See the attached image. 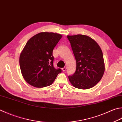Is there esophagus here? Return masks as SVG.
Wrapping results in <instances>:
<instances>
[{
	"mask_svg": "<svg viewBox=\"0 0 122 122\" xmlns=\"http://www.w3.org/2000/svg\"><path fill=\"white\" fill-rule=\"evenodd\" d=\"M62 70H63V72H65V71L66 70V67H64V68H62Z\"/></svg>",
	"mask_w": 122,
	"mask_h": 122,
	"instance_id": "obj_1",
	"label": "esophagus"
}]
</instances>
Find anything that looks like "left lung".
<instances>
[{
  "label": "left lung",
  "mask_w": 122,
  "mask_h": 122,
  "mask_svg": "<svg viewBox=\"0 0 122 122\" xmlns=\"http://www.w3.org/2000/svg\"><path fill=\"white\" fill-rule=\"evenodd\" d=\"M76 63L75 73L68 79L75 88L88 89L102 79L105 71L102 52L98 43L88 36H68Z\"/></svg>",
  "instance_id": "1"
}]
</instances>
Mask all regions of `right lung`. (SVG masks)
I'll list each match as a JSON object with an SVG mask.
<instances>
[{
  "mask_svg": "<svg viewBox=\"0 0 122 122\" xmlns=\"http://www.w3.org/2000/svg\"><path fill=\"white\" fill-rule=\"evenodd\" d=\"M62 36L52 32H41L27 41L20 57V66L24 80L36 88L50 86L61 68L54 66L53 49Z\"/></svg>",
  "mask_w": 122,
  "mask_h": 122,
  "instance_id": "add662e5",
  "label": "right lung"
}]
</instances>
